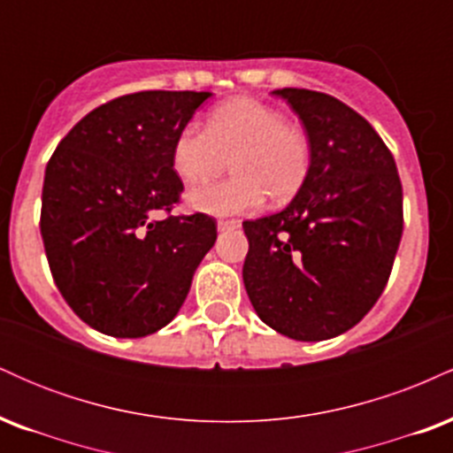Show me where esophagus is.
Wrapping results in <instances>:
<instances>
[{
  "label": "esophagus",
  "mask_w": 453,
  "mask_h": 453,
  "mask_svg": "<svg viewBox=\"0 0 453 453\" xmlns=\"http://www.w3.org/2000/svg\"><path fill=\"white\" fill-rule=\"evenodd\" d=\"M234 227H241V221H238V219H219V221H217V230H219V232L234 230Z\"/></svg>",
  "instance_id": "esophagus-1"
}]
</instances>
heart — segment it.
Here are the masks:
<instances>
[{
    "mask_svg": "<svg viewBox=\"0 0 453 453\" xmlns=\"http://www.w3.org/2000/svg\"><path fill=\"white\" fill-rule=\"evenodd\" d=\"M232 159L234 176L197 187L187 204L209 215H242L292 200L311 173V138L279 108L253 97H236L212 108L204 129L185 126L174 138L173 168L187 185L223 173Z\"/></svg>",
    "mask_w": 453,
    "mask_h": 453,
    "instance_id": "heart-1",
    "label": "heart"
}]
</instances>
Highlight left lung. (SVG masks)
I'll list each match as a JSON object with an SVG mask.
<instances>
[{"mask_svg":"<svg viewBox=\"0 0 453 453\" xmlns=\"http://www.w3.org/2000/svg\"><path fill=\"white\" fill-rule=\"evenodd\" d=\"M311 138L303 189L277 215L242 221V280L264 324L326 341L362 319L386 289L400 236L403 185L371 123L327 93L279 89Z\"/></svg>","mask_w":453,"mask_h":453,"instance_id":"left-lung-1","label":"left lung"}]
</instances>
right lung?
I'll list each match as a JSON object with an SVG mask.
<instances>
[{
  "label": "right lung",
  "instance_id": "obj_1",
  "mask_svg": "<svg viewBox=\"0 0 453 453\" xmlns=\"http://www.w3.org/2000/svg\"><path fill=\"white\" fill-rule=\"evenodd\" d=\"M211 96L114 97L82 117L49 159L40 232L50 273L70 309L104 334L140 339L170 324L217 241V221L204 212L170 215L183 191L174 138Z\"/></svg>",
  "mask_w": 453,
  "mask_h": 453
}]
</instances>
